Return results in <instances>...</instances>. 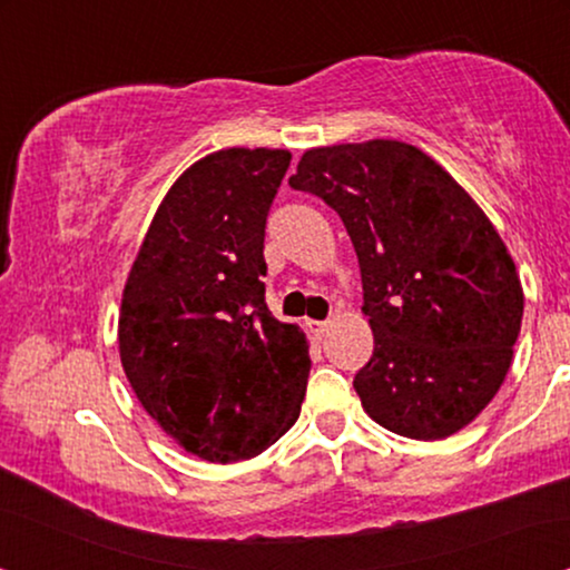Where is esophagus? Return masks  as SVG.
<instances>
[{
	"mask_svg": "<svg viewBox=\"0 0 570 570\" xmlns=\"http://www.w3.org/2000/svg\"><path fill=\"white\" fill-rule=\"evenodd\" d=\"M306 326L311 332L316 334V337H324L326 332H330V326H332V322H306Z\"/></svg>",
	"mask_w": 570,
	"mask_h": 570,
	"instance_id": "esophagus-1",
	"label": "esophagus"
}]
</instances>
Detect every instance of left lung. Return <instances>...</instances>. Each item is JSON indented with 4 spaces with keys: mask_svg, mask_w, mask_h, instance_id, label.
I'll return each mask as SVG.
<instances>
[{
    "mask_svg": "<svg viewBox=\"0 0 570 570\" xmlns=\"http://www.w3.org/2000/svg\"><path fill=\"white\" fill-rule=\"evenodd\" d=\"M291 186L342 217L363 277V410L396 435L449 439L501 389L524 291L503 238L431 155L400 139L303 153Z\"/></svg>",
    "mask_w": 570,
    "mask_h": 570,
    "instance_id": "8db88e82",
    "label": "left lung"
}]
</instances>
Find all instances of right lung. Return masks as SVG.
<instances>
[{
  "mask_svg": "<svg viewBox=\"0 0 570 570\" xmlns=\"http://www.w3.org/2000/svg\"><path fill=\"white\" fill-rule=\"evenodd\" d=\"M291 158L228 147L186 168L124 285V373L147 415L205 462L262 454L301 415L308 340L269 314L262 283L264 225Z\"/></svg>",
  "mask_w": 570,
  "mask_h": 570,
  "instance_id": "right-lung-1",
  "label": "right lung"
}]
</instances>
